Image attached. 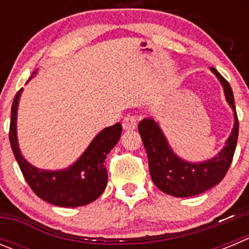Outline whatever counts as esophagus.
<instances>
[{"label":"esophagus","instance_id":"1","mask_svg":"<svg viewBox=\"0 0 249 249\" xmlns=\"http://www.w3.org/2000/svg\"><path fill=\"white\" fill-rule=\"evenodd\" d=\"M123 129L126 131H131V129H135L137 127V118L135 116H126L122 121Z\"/></svg>","mask_w":249,"mask_h":249}]
</instances>
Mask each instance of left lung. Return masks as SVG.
<instances>
[{"label":"left lung","mask_w":249,"mask_h":249,"mask_svg":"<svg viewBox=\"0 0 249 249\" xmlns=\"http://www.w3.org/2000/svg\"><path fill=\"white\" fill-rule=\"evenodd\" d=\"M211 71L223 86L226 100L234 113V126L218 155L198 163L184 160L172 151L155 120L144 118L138 124V132L148 157L152 181L162 192L173 197H192L218 184L227 173L236 151L239 123L232 89L215 68L211 67Z\"/></svg>","instance_id":"obj_1"}]
</instances>
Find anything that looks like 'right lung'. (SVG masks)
<instances>
[{
	"label": "right lung",
	"mask_w": 249,
	"mask_h": 249,
	"mask_svg": "<svg viewBox=\"0 0 249 249\" xmlns=\"http://www.w3.org/2000/svg\"><path fill=\"white\" fill-rule=\"evenodd\" d=\"M37 73L31 74L28 81ZM22 89L17 92L11 107L10 143L26 182L39 198L58 207H80L97 199L107 186L105 160L121 138L122 126L116 123L102 129L93 138L78 160L59 171L39 169L28 163L22 156L17 140V109Z\"/></svg>",
	"instance_id": "1"
}]
</instances>
